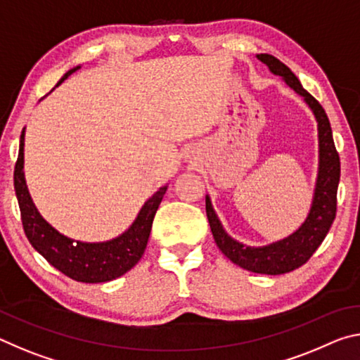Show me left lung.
<instances>
[{
	"label": "left lung",
	"instance_id": "obj_1",
	"mask_svg": "<svg viewBox=\"0 0 360 360\" xmlns=\"http://www.w3.org/2000/svg\"><path fill=\"white\" fill-rule=\"evenodd\" d=\"M257 58L262 63H265L271 72L281 76L290 89H294L298 95L303 96L307 105L311 108L316 120H318L319 169L311 210H309V214L307 221L302 224V227L290 236L262 248L245 246L227 235L214 210H212L208 195H206V216H208L216 245L222 254H225V257H229L233 264L248 271L262 273V275H283V273H289L307 264L330 230L335 214H337L340 157L337 149H335L330 122H328L324 108L319 105V101L302 87L294 72L283 62H279L276 57L260 53Z\"/></svg>",
	"mask_w": 360,
	"mask_h": 360
}]
</instances>
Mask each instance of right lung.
<instances>
[{"instance_id": "obj_1", "label": "right lung", "mask_w": 360, "mask_h": 360, "mask_svg": "<svg viewBox=\"0 0 360 360\" xmlns=\"http://www.w3.org/2000/svg\"><path fill=\"white\" fill-rule=\"evenodd\" d=\"M77 68L66 72L58 81L57 87ZM23 144H25V129L20 135L19 157L14 168V188L19 200L23 230L36 251L63 275L81 283L112 281L131 270L148 246L152 221L168 186L160 187L152 195L130 229L117 238L103 243L75 241L53 229L36 210L23 174Z\"/></svg>"}]
</instances>
